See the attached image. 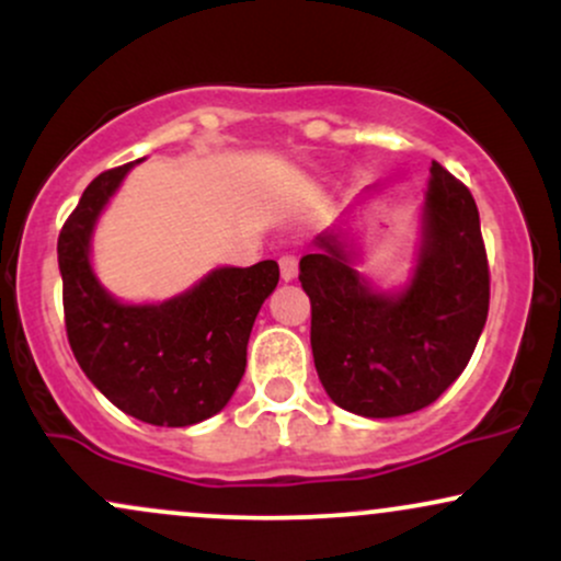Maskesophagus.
<instances>
[{
  "label": "esophagus",
  "mask_w": 561,
  "mask_h": 561,
  "mask_svg": "<svg viewBox=\"0 0 561 561\" xmlns=\"http://www.w3.org/2000/svg\"><path fill=\"white\" fill-rule=\"evenodd\" d=\"M279 272H282V279L293 282L295 276H298V259H295V255H282Z\"/></svg>",
  "instance_id": "obj_1"
}]
</instances>
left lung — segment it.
<instances>
[{"instance_id":"1","label":"left lung","mask_w":561,"mask_h":561,"mask_svg":"<svg viewBox=\"0 0 561 561\" xmlns=\"http://www.w3.org/2000/svg\"><path fill=\"white\" fill-rule=\"evenodd\" d=\"M353 205L300 259L313 364L340 409L392 420L437 401L472 358L491 300L480 214L467 186L433 163L414 268L401 287L379 289L356 268L362 250L345 221Z\"/></svg>"}]
</instances>
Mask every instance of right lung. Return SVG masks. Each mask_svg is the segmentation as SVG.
Wrapping results in <instances>:
<instances>
[{"label":"right lung","instance_id":"1","mask_svg":"<svg viewBox=\"0 0 561 561\" xmlns=\"http://www.w3.org/2000/svg\"><path fill=\"white\" fill-rule=\"evenodd\" d=\"M141 160L100 173L60 231L68 343L83 375L124 414L156 427H190L234 396L250 332L279 282V266H218L160 302L115 298L94 274L92 240L102 210Z\"/></svg>","mask_w":561,"mask_h":561}]
</instances>
